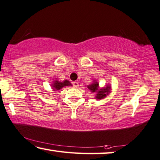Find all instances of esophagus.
I'll return each mask as SVG.
<instances>
[{
	"label": "esophagus",
	"mask_w": 160,
	"mask_h": 160,
	"mask_svg": "<svg viewBox=\"0 0 160 160\" xmlns=\"http://www.w3.org/2000/svg\"><path fill=\"white\" fill-rule=\"evenodd\" d=\"M72 85H73L74 88H78V86H79V83H78V82H72Z\"/></svg>",
	"instance_id": "1"
}]
</instances>
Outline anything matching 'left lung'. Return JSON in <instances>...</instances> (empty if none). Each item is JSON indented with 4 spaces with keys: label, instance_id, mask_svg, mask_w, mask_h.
Returning a JSON list of instances; mask_svg holds the SVG:
<instances>
[{
    "label": "left lung",
    "instance_id": "obj_1",
    "mask_svg": "<svg viewBox=\"0 0 160 160\" xmlns=\"http://www.w3.org/2000/svg\"><path fill=\"white\" fill-rule=\"evenodd\" d=\"M88 88L92 93H94V98L97 100H101L106 98L107 96L110 94L112 90L111 86L110 85H107L106 87L100 88L99 83L98 82L97 80H93L92 83L88 85Z\"/></svg>",
    "mask_w": 160,
    "mask_h": 160
}]
</instances>
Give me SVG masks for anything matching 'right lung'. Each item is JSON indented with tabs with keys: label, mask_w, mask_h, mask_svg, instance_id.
<instances>
[{
	"label": "right lung",
	"mask_w": 160,
	"mask_h": 160,
	"mask_svg": "<svg viewBox=\"0 0 160 160\" xmlns=\"http://www.w3.org/2000/svg\"><path fill=\"white\" fill-rule=\"evenodd\" d=\"M66 86H72L70 81L68 80H65L63 82H61V81L56 79L54 81H52L51 84V88L54 91H58V90L62 89L63 88Z\"/></svg>",
	"instance_id": "1"
}]
</instances>
